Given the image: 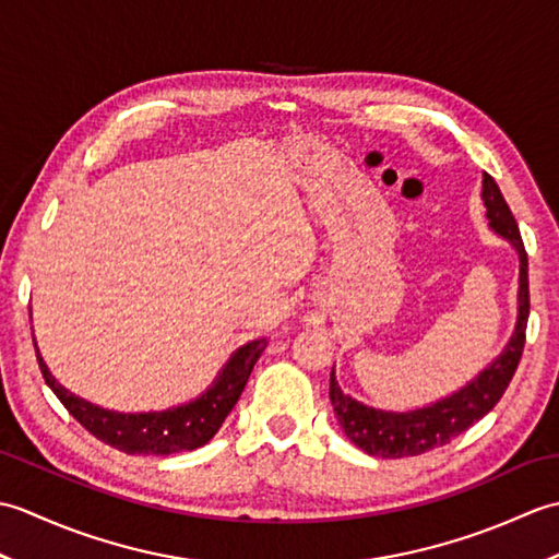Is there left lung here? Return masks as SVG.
I'll use <instances>...</instances> for the list:
<instances>
[{
	"label": "left lung",
	"instance_id": "obj_1",
	"mask_svg": "<svg viewBox=\"0 0 559 559\" xmlns=\"http://www.w3.org/2000/svg\"><path fill=\"white\" fill-rule=\"evenodd\" d=\"M483 201L485 216H488L490 228L512 242L519 254V314L514 334L509 338L504 350L485 367V370L461 386L451 396L439 399L430 406L415 411H382L365 406L353 396L343 394L336 374L331 370L329 399L334 406L336 418L343 427V432L355 447H360L370 456L382 459H403L418 456L423 451L449 444L451 439L466 432L473 423H478L483 415H488L497 401L502 399L509 382L519 367L521 353L526 343V322H528V257L524 242H521L519 225L509 211L507 201L500 192V187L492 177L483 175Z\"/></svg>",
	"mask_w": 559,
	"mask_h": 559
}]
</instances>
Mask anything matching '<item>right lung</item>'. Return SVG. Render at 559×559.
I'll return each instance as SVG.
<instances>
[{
    "mask_svg": "<svg viewBox=\"0 0 559 559\" xmlns=\"http://www.w3.org/2000/svg\"><path fill=\"white\" fill-rule=\"evenodd\" d=\"M266 343V338H257L237 348L216 377V382L199 399L182 403L177 408L151 413H117L100 408L86 399H79L57 382L50 370H47L40 353H38V365L47 386L55 391V396L62 401V406L93 437L124 451V454L168 456L175 454V451H192L204 447L218 432V427L228 418L237 399H240L247 379L252 374L259 355L264 353Z\"/></svg>",
    "mask_w": 559,
    "mask_h": 559,
    "instance_id": "right-lung-1",
    "label": "right lung"
}]
</instances>
